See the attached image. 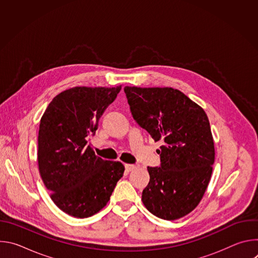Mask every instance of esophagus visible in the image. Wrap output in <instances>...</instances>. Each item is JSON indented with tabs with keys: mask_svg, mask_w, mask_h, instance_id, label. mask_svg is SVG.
<instances>
[{
	"mask_svg": "<svg viewBox=\"0 0 258 258\" xmlns=\"http://www.w3.org/2000/svg\"><path fill=\"white\" fill-rule=\"evenodd\" d=\"M125 166V169H126V171H133V170H135L138 166L137 165H135V164H125L124 165Z\"/></svg>",
	"mask_w": 258,
	"mask_h": 258,
	"instance_id": "34e87169",
	"label": "esophagus"
}]
</instances>
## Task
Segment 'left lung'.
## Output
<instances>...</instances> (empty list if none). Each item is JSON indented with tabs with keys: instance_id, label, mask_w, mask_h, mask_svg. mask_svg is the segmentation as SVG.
<instances>
[{
	"instance_id": "1",
	"label": "left lung",
	"mask_w": 258,
	"mask_h": 258,
	"mask_svg": "<svg viewBox=\"0 0 258 258\" xmlns=\"http://www.w3.org/2000/svg\"><path fill=\"white\" fill-rule=\"evenodd\" d=\"M136 122L155 142L160 166L149 167L150 180L142 193L146 208L155 216L174 220L201 201L214 163V143L204 110L172 88L125 87Z\"/></svg>"
}]
</instances>
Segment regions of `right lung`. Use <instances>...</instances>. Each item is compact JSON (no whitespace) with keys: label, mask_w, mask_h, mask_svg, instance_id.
<instances>
[{"label":"right lung","mask_w":258,"mask_h":258,"mask_svg":"<svg viewBox=\"0 0 258 258\" xmlns=\"http://www.w3.org/2000/svg\"><path fill=\"white\" fill-rule=\"evenodd\" d=\"M120 90L121 86L66 90L52 100L41 119L39 170L53 202L71 216L99 212L123 175L121 162L96 156L87 141Z\"/></svg>","instance_id":"right-lung-1"}]
</instances>
